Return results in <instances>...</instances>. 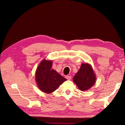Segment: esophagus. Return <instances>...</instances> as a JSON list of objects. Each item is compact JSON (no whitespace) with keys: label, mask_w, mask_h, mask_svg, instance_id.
Returning a JSON list of instances; mask_svg holds the SVG:
<instances>
[{"label":"esophagus","mask_w":125,"mask_h":125,"mask_svg":"<svg viewBox=\"0 0 125 125\" xmlns=\"http://www.w3.org/2000/svg\"><path fill=\"white\" fill-rule=\"evenodd\" d=\"M66 78L67 79V80H70L71 79V76H70V75H66Z\"/></svg>","instance_id":"34e87169"}]
</instances>
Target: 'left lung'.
<instances>
[{
    "instance_id": "obj_1",
    "label": "left lung",
    "mask_w": 125,
    "mask_h": 125,
    "mask_svg": "<svg viewBox=\"0 0 125 125\" xmlns=\"http://www.w3.org/2000/svg\"><path fill=\"white\" fill-rule=\"evenodd\" d=\"M95 75L92 67L88 63H82L80 69L73 78V82L81 91L89 89L94 84Z\"/></svg>"
}]
</instances>
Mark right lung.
Listing matches in <instances>:
<instances>
[{"label":"right lung","mask_w":125,"mask_h":125,"mask_svg":"<svg viewBox=\"0 0 125 125\" xmlns=\"http://www.w3.org/2000/svg\"><path fill=\"white\" fill-rule=\"evenodd\" d=\"M52 61L44 59L40 63L35 73L37 84L45 93H51L67 79L54 69H52Z\"/></svg>","instance_id":"obj_1"}]
</instances>
